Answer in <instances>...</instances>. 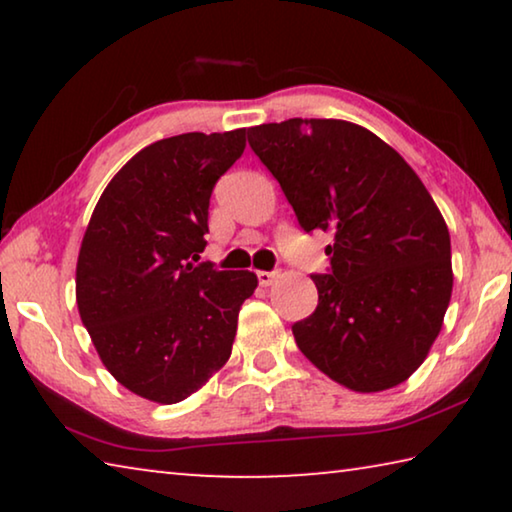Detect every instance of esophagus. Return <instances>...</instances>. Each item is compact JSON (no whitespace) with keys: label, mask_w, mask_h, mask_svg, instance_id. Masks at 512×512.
Wrapping results in <instances>:
<instances>
[{"label":"esophagus","mask_w":512,"mask_h":512,"mask_svg":"<svg viewBox=\"0 0 512 512\" xmlns=\"http://www.w3.org/2000/svg\"><path fill=\"white\" fill-rule=\"evenodd\" d=\"M275 277H277L275 271H257V280H259V284H262V287H271Z\"/></svg>","instance_id":"1"}]
</instances>
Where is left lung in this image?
<instances>
[{"label":"left lung","mask_w":512,"mask_h":512,"mask_svg":"<svg viewBox=\"0 0 512 512\" xmlns=\"http://www.w3.org/2000/svg\"><path fill=\"white\" fill-rule=\"evenodd\" d=\"M305 232H332L318 307L293 323L300 352L339 384L377 393L409 379L443 327L452 244L427 187L375 133L341 119L248 131Z\"/></svg>","instance_id":"left-lung-1"}]
</instances>
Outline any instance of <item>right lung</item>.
Masks as SVG:
<instances>
[{
	"label": "right lung",
	"instance_id": "obj_1",
	"mask_svg": "<svg viewBox=\"0 0 512 512\" xmlns=\"http://www.w3.org/2000/svg\"><path fill=\"white\" fill-rule=\"evenodd\" d=\"M246 149V128L185 133L128 160L94 207L76 305L103 366L151 402L176 404L228 361L257 275L196 262L210 196Z\"/></svg>",
	"mask_w": 512,
	"mask_h": 512
}]
</instances>
